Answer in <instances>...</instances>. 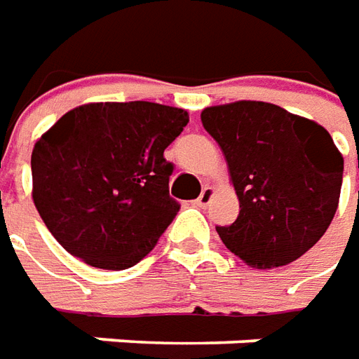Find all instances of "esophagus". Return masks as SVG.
Instances as JSON below:
<instances>
[{
  "label": "esophagus",
  "mask_w": 359,
  "mask_h": 359,
  "mask_svg": "<svg viewBox=\"0 0 359 359\" xmlns=\"http://www.w3.org/2000/svg\"><path fill=\"white\" fill-rule=\"evenodd\" d=\"M212 195H215V189H212L210 185H205L203 191H201L199 199H197V205H199V207H207L208 203H210V199H212Z\"/></svg>",
  "instance_id": "obj_1"
}]
</instances>
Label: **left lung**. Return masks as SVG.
<instances>
[{
    "instance_id": "8db88e82",
    "label": "left lung",
    "mask_w": 359,
    "mask_h": 359,
    "mask_svg": "<svg viewBox=\"0 0 359 359\" xmlns=\"http://www.w3.org/2000/svg\"><path fill=\"white\" fill-rule=\"evenodd\" d=\"M203 127L220 144L240 201L224 245L257 269L288 265L313 248L334 218L344 160L325 127L280 106H212Z\"/></svg>"
}]
</instances>
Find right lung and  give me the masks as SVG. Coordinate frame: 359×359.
<instances>
[{"instance_id": "add662e5", "label": "right lung", "mask_w": 359, "mask_h": 359, "mask_svg": "<svg viewBox=\"0 0 359 359\" xmlns=\"http://www.w3.org/2000/svg\"><path fill=\"white\" fill-rule=\"evenodd\" d=\"M187 111L154 102L85 104L34 144L32 199L65 251L106 271L137 265L180 212L164 151Z\"/></svg>"}]
</instances>
